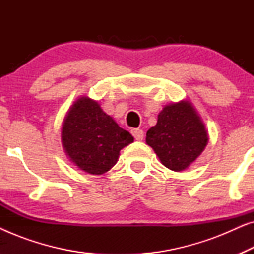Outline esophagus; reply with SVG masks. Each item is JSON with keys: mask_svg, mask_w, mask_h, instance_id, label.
<instances>
[{"mask_svg": "<svg viewBox=\"0 0 254 254\" xmlns=\"http://www.w3.org/2000/svg\"><path fill=\"white\" fill-rule=\"evenodd\" d=\"M131 134H133V136L135 137V140H137V141H142V140H143V137H144L143 130L138 129V128L131 130Z\"/></svg>", "mask_w": 254, "mask_h": 254, "instance_id": "esophagus-1", "label": "esophagus"}]
</instances>
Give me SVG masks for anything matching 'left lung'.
<instances>
[{
	"mask_svg": "<svg viewBox=\"0 0 254 254\" xmlns=\"http://www.w3.org/2000/svg\"><path fill=\"white\" fill-rule=\"evenodd\" d=\"M145 142L163 165L172 171H183L204 150L208 133L192 104L182 100L159 112L157 124L147 131Z\"/></svg>",
	"mask_w": 254,
	"mask_h": 254,
	"instance_id": "obj_1",
	"label": "left lung"
}]
</instances>
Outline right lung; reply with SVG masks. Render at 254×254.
Here are the masks:
<instances>
[{
	"mask_svg": "<svg viewBox=\"0 0 254 254\" xmlns=\"http://www.w3.org/2000/svg\"><path fill=\"white\" fill-rule=\"evenodd\" d=\"M62 145L74 164L91 175H103L118 162L120 150L134 141L96 100L81 97L64 117Z\"/></svg>",
	"mask_w": 254,
	"mask_h": 254,
	"instance_id": "right-lung-1",
	"label": "right lung"
}]
</instances>
